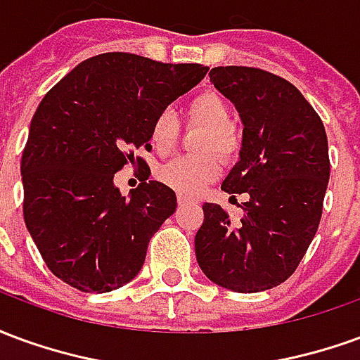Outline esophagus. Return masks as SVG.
<instances>
[{"mask_svg": "<svg viewBox=\"0 0 360 360\" xmlns=\"http://www.w3.org/2000/svg\"><path fill=\"white\" fill-rule=\"evenodd\" d=\"M188 200H191V198H188V196H185V195L177 196V202H179V204H185V202H188Z\"/></svg>", "mask_w": 360, "mask_h": 360, "instance_id": "esophagus-1", "label": "esophagus"}]
</instances>
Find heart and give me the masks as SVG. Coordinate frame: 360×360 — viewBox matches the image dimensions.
<instances>
[{
  "instance_id": "1",
  "label": "heart",
  "mask_w": 360,
  "mask_h": 360,
  "mask_svg": "<svg viewBox=\"0 0 360 360\" xmlns=\"http://www.w3.org/2000/svg\"><path fill=\"white\" fill-rule=\"evenodd\" d=\"M191 123L202 125L206 133L200 139V152H218L221 158H233L239 150V134L229 123V105L216 92L196 96L185 108ZM179 123L172 111H160L150 127V142L154 150L165 154L175 146ZM221 173L219 160L214 154L173 158L160 167L158 177L181 195H196Z\"/></svg>"
}]
</instances>
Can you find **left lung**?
Masks as SVG:
<instances>
[{
	"label": "left lung",
	"instance_id": "1",
	"mask_svg": "<svg viewBox=\"0 0 360 360\" xmlns=\"http://www.w3.org/2000/svg\"><path fill=\"white\" fill-rule=\"evenodd\" d=\"M210 81L239 111V162L221 188L247 195L233 224L219 204L202 206L196 262L216 285L258 293L283 283L304 257L322 218L330 181L328 136L304 96L255 67H214Z\"/></svg>",
	"mask_w": 360,
	"mask_h": 360
}]
</instances>
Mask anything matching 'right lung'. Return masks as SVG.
Listing matches in <instances>:
<instances>
[{"mask_svg":"<svg viewBox=\"0 0 360 360\" xmlns=\"http://www.w3.org/2000/svg\"><path fill=\"white\" fill-rule=\"evenodd\" d=\"M206 73L198 63L111 51L79 63L44 96L20 160L22 214L56 278L84 293L136 278L177 196L148 177L123 196L113 177L136 150L152 148L154 117Z\"/></svg>","mask_w":360,"mask_h":360,"instance_id":"1","label":"right lung"}]
</instances>
